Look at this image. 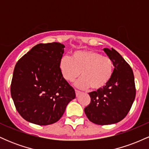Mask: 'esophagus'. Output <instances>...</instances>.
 Returning a JSON list of instances; mask_svg holds the SVG:
<instances>
[{"instance_id":"1","label":"esophagus","mask_w":149,"mask_h":149,"mask_svg":"<svg viewBox=\"0 0 149 149\" xmlns=\"http://www.w3.org/2000/svg\"><path fill=\"white\" fill-rule=\"evenodd\" d=\"M80 94H81V92H80V91H78V90H76V97H78V96H79V95H80Z\"/></svg>"}]
</instances>
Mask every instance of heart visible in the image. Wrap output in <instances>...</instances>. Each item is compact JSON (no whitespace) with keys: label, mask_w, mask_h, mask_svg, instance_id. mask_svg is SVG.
<instances>
[{"label":"heart","mask_w":149,"mask_h":149,"mask_svg":"<svg viewBox=\"0 0 149 149\" xmlns=\"http://www.w3.org/2000/svg\"><path fill=\"white\" fill-rule=\"evenodd\" d=\"M62 76L69 82L83 76L76 83L80 89L100 90L111 79L114 65L112 59L95 50H78L72 57L64 56L59 64Z\"/></svg>","instance_id":"1"}]
</instances>
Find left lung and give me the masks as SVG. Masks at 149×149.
I'll use <instances>...</instances> for the list:
<instances>
[{"instance_id":"left-lung-1","label":"left lung","mask_w":149,"mask_h":149,"mask_svg":"<svg viewBox=\"0 0 149 149\" xmlns=\"http://www.w3.org/2000/svg\"><path fill=\"white\" fill-rule=\"evenodd\" d=\"M104 51L113 62L112 78L103 88L89 93L91 101L84 109L91 122L102 125L122 120L130 110L136 96L130 66L113 48H104Z\"/></svg>"}]
</instances>
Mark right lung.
<instances>
[{
    "label": "right lung",
    "instance_id": "add662e5",
    "mask_svg": "<svg viewBox=\"0 0 149 149\" xmlns=\"http://www.w3.org/2000/svg\"><path fill=\"white\" fill-rule=\"evenodd\" d=\"M65 46L39 43L17 62L11 96L20 116L39 125L57 122L76 93L64 79L59 64Z\"/></svg>",
    "mask_w": 149,
    "mask_h": 149
}]
</instances>
